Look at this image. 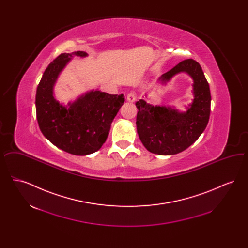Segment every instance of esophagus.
I'll list each match as a JSON object with an SVG mask.
<instances>
[{
  "mask_svg": "<svg viewBox=\"0 0 248 248\" xmlns=\"http://www.w3.org/2000/svg\"><path fill=\"white\" fill-rule=\"evenodd\" d=\"M136 98H137L136 94L133 93V92L129 93V94H127V96H126V99H127V101H129V102H135V101H136Z\"/></svg>",
  "mask_w": 248,
  "mask_h": 248,
  "instance_id": "1",
  "label": "esophagus"
}]
</instances>
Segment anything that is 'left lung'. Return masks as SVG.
Listing matches in <instances>:
<instances>
[{
	"mask_svg": "<svg viewBox=\"0 0 248 248\" xmlns=\"http://www.w3.org/2000/svg\"><path fill=\"white\" fill-rule=\"evenodd\" d=\"M186 72L193 80V101L186 112L171 107L154 106L140 99L136 103L137 129L144 147L159 155L179 154L198 140L210 116L211 94L200 64L193 59L178 63L163 74L159 81L165 83L177 73Z\"/></svg>",
	"mask_w": 248,
	"mask_h": 248,
	"instance_id": "left-lung-1",
	"label": "left lung"
}]
</instances>
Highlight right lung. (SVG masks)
Returning a JSON list of instances; mask_svg holds the SVG:
<instances>
[{
	"label": "right lung",
	"instance_id": "right-lung-1",
	"mask_svg": "<svg viewBox=\"0 0 248 248\" xmlns=\"http://www.w3.org/2000/svg\"><path fill=\"white\" fill-rule=\"evenodd\" d=\"M73 56L84 58L87 54L63 53L48 65L36 91V115L49 141L66 153L82 156L94 154L105 143L124 95L92 90L68 107L61 105L53 95L54 85Z\"/></svg>",
	"mask_w": 248,
	"mask_h": 248
}]
</instances>
